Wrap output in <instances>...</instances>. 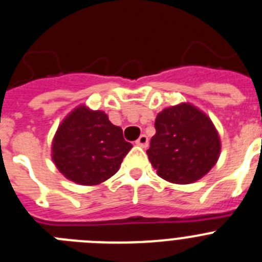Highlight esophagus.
I'll return each instance as SVG.
<instances>
[{"instance_id": "1", "label": "esophagus", "mask_w": 262, "mask_h": 262, "mask_svg": "<svg viewBox=\"0 0 262 262\" xmlns=\"http://www.w3.org/2000/svg\"><path fill=\"white\" fill-rule=\"evenodd\" d=\"M135 144L139 145V147H142V148H147L148 147V138L145 135H140V138L136 140Z\"/></svg>"}]
</instances>
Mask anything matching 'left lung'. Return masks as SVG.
<instances>
[{
  "mask_svg": "<svg viewBox=\"0 0 262 262\" xmlns=\"http://www.w3.org/2000/svg\"><path fill=\"white\" fill-rule=\"evenodd\" d=\"M147 151L157 174L173 184L198 181L216 164L221 139L207 115L190 103L164 108Z\"/></svg>",
  "mask_w": 262,
  "mask_h": 262,
  "instance_id": "8db88e82",
  "label": "left lung"
}]
</instances>
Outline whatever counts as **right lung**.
Masks as SVG:
<instances>
[{
  "instance_id": "add662e5",
  "label": "right lung",
  "mask_w": 262,
  "mask_h": 262,
  "mask_svg": "<svg viewBox=\"0 0 262 262\" xmlns=\"http://www.w3.org/2000/svg\"><path fill=\"white\" fill-rule=\"evenodd\" d=\"M133 148L123 131L103 111L81 105L62 120L52 142V160L60 173L80 185L93 186L118 172Z\"/></svg>"
}]
</instances>
